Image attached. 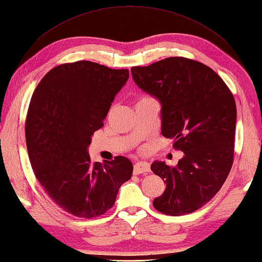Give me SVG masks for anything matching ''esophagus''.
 Wrapping results in <instances>:
<instances>
[{
    "mask_svg": "<svg viewBox=\"0 0 262 262\" xmlns=\"http://www.w3.org/2000/svg\"><path fill=\"white\" fill-rule=\"evenodd\" d=\"M149 171H150V165L148 162L140 161V162H137V164H135V166H133V173H135V175H139V173L149 172Z\"/></svg>",
    "mask_w": 262,
    "mask_h": 262,
    "instance_id": "34e87169",
    "label": "esophagus"
}]
</instances>
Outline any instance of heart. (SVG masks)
Returning a JSON list of instances; mask_svg holds the SVG:
<instances>
[{"label":"heart","instance_id":"obj_1","mask_svg":"<svg viewBox=\"0 0 262 262\" xmlns=\"http://www.w3.org/2000/svg\"><path fill=\"white\" fill-rule=\"evenodd\" d=\"M142 98H146V97H142ZM142 98H141V100H142Z\"/></svg>","mask_w":262,"mask_h":262}]
</instances>
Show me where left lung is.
Listing matches in <instances>:
<instances>
[{"instance_id":"8db88e82","label":"left lung","mask_w":262,"mask_h":262,"mask_svg":"<svg viewBox=\"0 0 262 262\" xmlns=\"http://www.w3.org/2000/svg\"><path fill=\"white\" fill-rule=\"evenodd\" d=\"M131 73L135 83L161 103V135L184 152L176 167L151 165L166 184L154 206L172 216L195 212L221 189L233 164V94L212 68L184 57L132 67Z\"/></svg>"}]
</instances>
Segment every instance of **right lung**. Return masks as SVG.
<instances>
[{"instance_id":"1","label":"right lung","mask_w":262,"mask_h":262,"mask_svg":"<svg viewBox=\"0 0 262 262\" xmlns=\"http://www.w3.org/2000/svg\"><path fill=\"white\" fill-rule=\"evenodd\" d=\"M127 79V69L87 60L62 63L45 75L31 97L26 140L33 172L50 199L75 216L108 211L132 176L125 157L92 164L87 151Z\"/></svg>"}]
</instances>
